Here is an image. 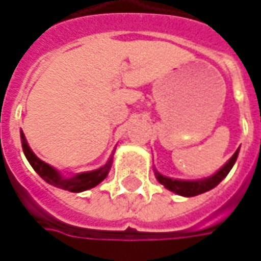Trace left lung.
Returning <instances> with one entry per match:
<instances>
[{
    "mask_svg": "<svg viewBox=\"0 0 261 261\" xmlns=\"http://www.w3.org/2000/svg\"><path fill=\"white\" fill-rule=\"evenodd\" d=\"M239 149H237V152L233 153L229 160L223 166L220 167L214 174H212L210 177H206V178L202 179H178V178H170V177H166V175L160 174L159 171L156 169H153L155 171V177L156 179L159 181L160 184L165 185V188H167L171 192H174L177 195H181V196H196V195L203 194V192H207V191L213 190L214 187L223 181L227 174H228L232 166L235 165L237 162V158H238Z\"/></svg>",
    "mask_w": 261,
    "mask_h": 261,
    "instance_id": "8db88e82",
    "label": "left lung"
}]
</instances>
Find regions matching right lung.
<instances>
[{
	"label": "right lung",
	"mask_w": 261,
	"mask_h": 261,
	"mask_svg": "<svg viewBox=\"0 0 261 261\" xmlns=\"http://www.w3.org/2000/svg\"><path fill=\"white\" fill-rule=\"evenodd\" d=\"M20 141H22L24 156L29 160V163L32 165L34 171L48 184L54 185L57 188H61V190L70 191V192H83V191L91 190V188L96 187L106 178V175H108L112 167V163H113V153L115 152H112L111 158L99 169L86 171V173H79V174L71 175V177H63L59 170L52 167L51 165H48L44 160L36 156V153L30 149L28 140H26L22 130H20Z\"/></svg>",
	"instance_id": "1"
}]
</instances>
